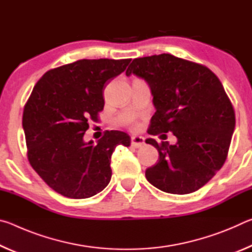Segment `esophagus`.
I'll return each mask as SVG.
<instances>
[{
  "label": "esophagus",
  "mask_w": 252,
  "mask_h": 252,
  "mask_svg": "<svg viewBox=\"0 0 252 252\" xmlns=\"http://www.w3.org/2000/svg\"><path fill=\"white\" fill-rule=\"evenodd\" d=\"M144 144V138H142V136H132L131 138V146L133 148H141Z\"/></svg>",
  "instance_id": "obj_1"
}]
</instances>
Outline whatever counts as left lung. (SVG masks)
Returning a JSON list of instances; mask_svg holds the SVG:
<instances>
[{"mask_svg":"<svg viewBox=\"0 0 252 252\" xmlns=\"http://www.w3.org/2000/svg\"><path fill=\"white\" fill-rule=\"evenodd\" d=\"M126 74L150 87L156 113L149 133L172 132L177 138L174 144L146 140L159 152L147 180L168 193L199 190L223 165L236 126L220 80L208 67L167 53L134 59Z\"/></svg>","mask_w":252,"mask_h":252,"instance_id":"8db88e82","label":"left lung"}]
</instances>
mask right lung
Wrapping results in <instances>:
<instances>
[{
	"instance_id": "add662e5",
	"label": "right lung",
	"mask_w": 252,
	"mask_h": 252,
	"mask_svg": "<svg viewBox=\"0 0 252 252\" xmlns=\"http://www.w3.org/2000/svg\"><path fill=\"white\" fill-rule=\"evenodd\" d=\"M131 59L79 60L50 70L37 81L24 106L22 126L32 168L50 188L71 199L101 192L112 176L111 156L130 136L106 131L96 143L84 141L89 120L103 110V90Z\"/></svg>"
}]
</instances>
